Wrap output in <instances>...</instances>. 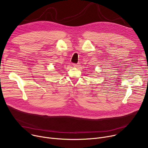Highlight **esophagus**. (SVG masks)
Listing matches in <instances>:
<instances>
[{
  "label": "esophagus",
  "mask_w": 148,
  "mask_h": 148,
  "mask_svg": "<svg viewBox=\"0 0 148 148\" xmlns=\"http://www.w3.org/2000/svg\"><path fill=\"white\" fill-rule=\"evenodd\" d=\"M79 66V65L78 64H73V66H74V67H77Z\"/></svg>",
  "instance_id": "34e87169"
}]
</instances>
